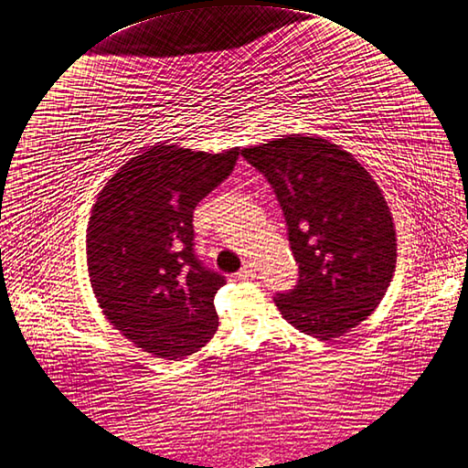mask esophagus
<instances>
[{
	"label": "esophagus",
	"mask_w": 468,
	"mask_h": 468,
	"mask_svg": "<svg viewBox=\"0 0 468 468\" xmlns=\"http://www.w3.org/2000/svg\"><path fill=\"white\" fill-rule=\"evenodd\" d=\"M237 278H239V280H250V278H254V268H252V264H245L243 268H240L239 272H237Z\"/></svg>",
	"instance_id": "esophagus-1"
}]
</instances>
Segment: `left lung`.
I'll return each instance as SVG.
<instances>
[{"mask_svg": "<svg viewBox=\"0 0 468 468\" xmlns=\"http://www.w3.org/2000/svg\"><path fill=\"white\" fill-rule=\"evenodd\" d=\"M274 188L299 280L276 293L282 316L319 340L375 311L397 266V233L381 188L356 157L319 135H282L240 152Z\"/></svg>", "mask_w": 468, "mask_h": 468, "instance_id": "1", "label": "left lung"}]
</instances>
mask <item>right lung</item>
<instances>
[{
	"mask_svg": "<svg viewBox=\"0 0 468 468\" xmlns=\"http://www.w3.org/2000/svg\"><path fill=\"white\" fill-rule=\"evenodd\" d=\"M237 159L239 147L152 145L97 196L87 228L93 293L112 326L155 357L183 359L216 335L225 276L196 259L192 216Z\"/></svg>",
	"mask_w": 468,
	"mask_h": 468,
	"instance_id": "add662e5",
	"label": "right lung"
}]
</instances>
